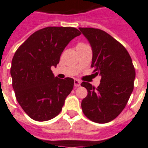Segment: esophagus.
Segmentation results:
<instances>
[{
  "label": "esophagus",
  "instance_id": "1",
  "mask_svg": "<svg viewBox=\"0 0 148 148\" xmlns=\"http://www.w3.org/2000/svg\"><path fill=\"white\" fill-rule=\"evenodd\" d=\"M74 86H76V87H78V86H80V81L77 79H74Z\"/></svg>",
  "mask_w": 148,
  "mask_h": 148
}]
</instances>
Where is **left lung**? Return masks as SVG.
Segmentation results:
<instances>
[{
	"instance_id": "obj_1",
	"label": "left lung",
	"mask_w": 148,
	"mask_h": 148,
	"mask_svg": "<svg viewBox=\"0 0 148 148\" xmlns=\"http://www.w3.org/2000/svg\"><path fill=\"white\" fill-rule=\"evenodd\" d=\"M79 29L92 48L94 74L101 77L96 89L86 82L81 84L88 92L81 102L82 110L93 122L108 123L127 104L133 91L135 68L126 48L110 34L97 28Z\"/></svg>"
}]
</instances>
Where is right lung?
Here are the masks:
<instances>
[{
	"instance_id": "right-lung-1",
	"label": "right lung",
	"mask_w": 148,
	"mask_h": 148,
	"mask_svg": "<svg viewBox=\"0 0 148 148\" xmlns=\"http://www.w3.org/2000/svg\"><path fill=\"white\" fill-rule=\"evenodd\" d=\"M81 34L71 27H47L37 31L18 47L12 60L10 74L18 104L36 121L56 116L74 87V80L54 76L64 48Z\"/></svg>"
}]
</instances>
